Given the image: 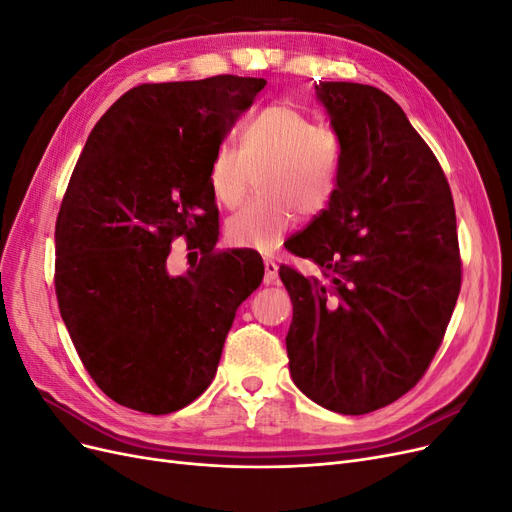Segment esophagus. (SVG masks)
<instances>
[{
    "label": "esophagus",
    "instance_id": "34e87169",
    "mask_svg": "<svg viewBox=\"0 0 512 512\" xmlns=\"http://www.w3.org/2000/svg\"><path fill=\"white\" fill-rule=\"evenodd\" d=\"M277 262L271 258H265V284H275L277 282Z\"/></svg>",
    "mask_w": 512,
    "mask_h": 512
}]
</instances>
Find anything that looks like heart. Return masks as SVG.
<instances>
[{
	"mask_svg": "<svg viewBox=\"0 0 512 512\" xmlns=\"http://www.w3.org/2000/svg\"><path fill=\"white\" fill-rule=\"evenodd\" d=\"M339 136L290 104H269L241 128V147L213 149L207 183L215 203L237 209L258 175L260 198L226 222L232 245L273 252L297 220L327 211L337 188Z\"/></svg>",
	"mask_w": 512,
	"mask_h": 512,
	"instance_id": "heart-1",
	"label": "heart"
}]
</instances>
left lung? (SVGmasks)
Returning a JSON list of instances; mask_svg holds the SVG:
<instances>
[{
	"label": "left lung",
	"instance_id": "8db88e82",
	"mask_svg": "<svg viewBox=\"0 0 512 512\" xmlns=\"http://www.w3.org/2000/svg\"><path fill=\"white\" fill-rule=\"evenodd\" d=\"M316 94L339 136L337 188L282 267L290 376L318 406L367 414L406 395L436 356L461 288L453 194L401 106L361 83Z\"/></svg>",
	"mask_w": 512,
	"mask_h": 512
}]
</instances>
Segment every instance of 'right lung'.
I'll return each mask as SVG.
<instances>
[{
	"label": "right lung",
	"instance_id": "1",
	"mask_svg": "<svg viewBox=\"0 0 512 512\" xmlns=\"http://www.w3.org/2000/svg\"><path fill=\"white\" fill-rule=\"evenodd\" d=\"M265 79L220 74L143 83L91 130L55 222V294L87 374L117 404L181 410L211 384L262 260L215 250L220 211L207 168ZM183 236L204 254L165 269Z\"/></svg>",
	"mask_w": 512,
	"mask_h": 512
}]
</instances>
